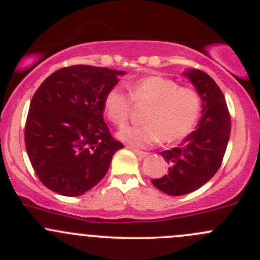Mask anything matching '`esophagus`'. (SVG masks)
<instances>
[{
    "mask_svg": "<svg viewBox=\"0 0 260 260\" xmlns=\"http://www.w3.org/2000/svg\"><path fill=\"white\" fill-rule=\"evenodd\" d=\"M132 151L135 152V154L138 157V158H143V157H146L147 154H148V153H147V152L140 151V149H136V148H132Z\"/></svg>",
    "mask_w": 260,
    "mask_h": 260,
    "instance_id": "obj_1",
    "label": "esophagus"
}]
</instances>
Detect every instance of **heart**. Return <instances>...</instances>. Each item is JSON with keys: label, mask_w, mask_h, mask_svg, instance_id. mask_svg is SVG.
<instances>
[{"label": "heart", "mask_w": 260, "mask_h": 260, "mask_svg": "<svg viewBox=\"0 0 260 260\" xmlns=\"http://www.w3.org/2000/svg\"><path fill=\"white\" fill-rule=\"evenodd\" d=\"M129 95L137 106H148L143 113L145 124L125 127L117 137L133 147H147L162 138L166 142L185 137L198 120L200 96L193 89L179 86L175 80L153 75L128 85ZM129 95L120 86H113L104 98V111L115 125L129 118Z\"/></svg>", "instance_id": "obj_1"}]
</instances>
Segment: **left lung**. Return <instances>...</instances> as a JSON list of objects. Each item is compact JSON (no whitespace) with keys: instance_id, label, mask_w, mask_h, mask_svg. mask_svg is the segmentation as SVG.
<instances>
[{"instance_id":"left-lung-1","label":"left lung","mask_w":260,"mask_h":260,"mask_svg":"<svg viewBox=\"0 0 260 260\" xmlns=\"http://www.w3.org/2000/svg\"><path fill=\"white\" fill-rule=\"evenodd\" d=\"M201 101V118L179 147L159 152L170 165L169 174L151 180L162 192L181 196L196 191L221 165L230 137V117L222 91L211 77L199 69L182 73Z\"/></svg>"}]
</instances>
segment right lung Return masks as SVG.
<instances>
[{
    "label": "right lung",
    "instance_id": "obj_1",
    "mask_svg": "<svg viewBox=\"0 0 260 260\" xmlns=\"http://www.w3.org/2000/svg\"><path fill=\"white\" fill-rule=\"evenodd\" d=\"M125 72L73 65L52 73L34 94L25 125L28 158L44 186L64 196L93 188L123 145L104 122V98Z\"/></svg>",
    "mask_w": 260,
    "mask_h": 260
}]
</instances>
